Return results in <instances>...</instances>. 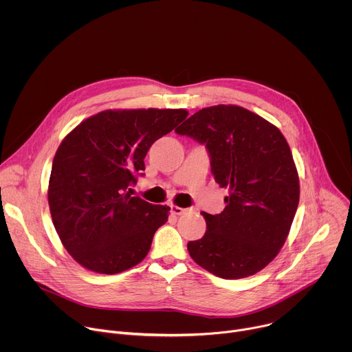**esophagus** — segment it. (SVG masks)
<instances>
[{
  "mask_svg": "<svg viewBox=\"0 0 352 352\" xmlns=\"http://www.w3.org/2000/svg\"><path fill=\"white\" fill-rule=\"evenodd\" d=\"M170 209H171V210H170L171 214H174V216H181V214H184V213L186 212V209L179 208V206H177V205H171Z\"/></svg>",
  "mask_w": 352,
  "mask_h": 352,
  "instance_id": "esophagus-1",
  "label": "esophagus"
}]
</instances>
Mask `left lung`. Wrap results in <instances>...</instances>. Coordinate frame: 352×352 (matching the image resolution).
<instances>
[{
  "mask_svg": "<svg viewBox=\"0 0 352 352\" xmlns=\"http://www.w3.org/2000/svg\"><path fill=\"white\" fill-rule=\"evenodd\" d=\"M175 132L206 144L214 179L230 192L220 214L202 212L208 230L188 242L190 258L221 278L254 276L280 252L299 202L285 138L261 116L232 104L199 110Z\"/></svg>",
  "mask_w": 352,
  "mask_h": 352,
  "instance_id": "1",
  "label": "left lung"
}]
</instances>
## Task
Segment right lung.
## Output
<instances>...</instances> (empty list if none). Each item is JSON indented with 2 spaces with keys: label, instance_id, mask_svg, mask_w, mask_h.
I'll list each match as a JSON object with an SVG mask.
<instances>
[{
  "label": "right lung",
  "instance_id": "add662e5",
  "mask_svg": "<svg viewBox=\"0 0 352 352\" xmlns=\"http://www.w3.org/2000/svg\"><path fill=\"white\" fill-rule=\"evenodd\" d=\"M188 117L182 109L106 110L61 142L48 182V206L68 254L85 269L117 274L140 263L168 206L131 196L147 150Z\"/></svg>",
  "mask_w": 352,
  "mask_h": 352
}]
</instances>
